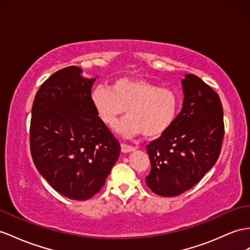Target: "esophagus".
I'll return each mask as SVG.
<instances>
[{
	"instance_id": "esophagus-1",
	"label": "esophagus",
	"mask_w": 250,
	"mask_h": 250,
	"mask_svg": "<svg viewBox=\"0 0 250 250\" xmlns=\"http://www.w3.org/2000/svg\"><path fill=\"white\" fill-rule=\"evenodd\" d=\"M120 146H121V152H123V153H130V152L135 151V148H134V146H132L121 144Z\"/></svg>"
}]
</instances>
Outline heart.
I'll list each match as a JSON object with an SVG mask.
<instances>
[{
	"mask_svg": "<svg viewBox=\"0 0 250 250\" xmlns=\"http://www.w3.org/2000/svg\"><path fill=\"white\" fill-rule=\"evenodd\" d=\"M91 101L107 125L116 124L125 111L127 117L115 127L125 138L136 137L142 133L146 138L161 137L173 125L180 110V97L174 91L131 77L115 79L110 88L95 86Z\"/></svg>",
	"mask_w": 250,
	"mask_h": 250,
	"instance_id": "obj_1",
	"label": "heart"
}]
</instances>
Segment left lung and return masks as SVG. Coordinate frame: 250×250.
I'll return each instance as SVG.
<instances>
[{
  "label": "left lung",
  "mask_w": 250,
  "mask_h": 250,
  "mask_svg": "<svg viewBox=\"0 0 250 250\" xmlns=\"http://www.w3.org/2000/svg\"><path fill=\"white\" fill-rule=\"evenodd\" d=\"M183 107L175 123L146 146L151 162L148 187L171 197L191 189L213 167L224 136L223 106L217 94L193 74L182 79Z\"/></svg>",
  "instance_id": "8db88e82"
}]
</instances>
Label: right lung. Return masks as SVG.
Masks as SVG:
<instances>
[{
  "label": "right lung",
  "instance_id": "add662e5",
  "mask_svg": "<svg viewBox=\"0 0 250 250\" xmlns=\"http://www.w3.org/2000/svg\"><path fill=\"white\" fill-rule=\"evenodd\" d=\"M78 66L53 74L31 108L30 152L39 173L57 192L85 201L104 186L120 154L119 143L91 101L96 78Z\"/></svg>",
  "mask_w": 250,
  "mask_h": 250
}]
</instances>
